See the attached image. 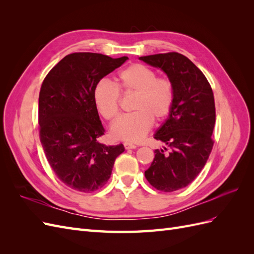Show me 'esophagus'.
Returning a JSON list of instances; mask_svg holds the SVG:
<instances>
[{
  "label": "esophagus",
  "mask_w": 254,
  "mask_h": 254,
  "mask_svg": "<svg viewBox=\"0 0 254 254\" xmlns=\"http://www.w3.org/2000/svg\"><path fill=\"white\" fill-rule=\"evenodd\" d=\"M124 147H125V149H134V148H136V145H134L132 143H129V142H125Z\"/></svg>",
  "instance_id": "obj_1"
}]
</instances>
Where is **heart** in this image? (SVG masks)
Segmentation results:
<instances>
[{
	"mask_svg": "<svg viewBox=\"0 0 254 254\" xmlns=\"http://www.w3.org/2000/svg\"><path fill=\"white\" fill-rule=\"evenodd\" d=\"M119 82L101 79L93 89V102L97 111L107 121L118 117L121 108V90L135 93L133 112L122 115L113 123L111 134L117 140L140 142L153 125L170 117L176 101L173 81L143 64H132L118 75Z\"/></svg>",
	"mask_w": 254,
	"mask_h": 254,
	"instance_id": "b5f03b06",
	"label": "heart"
}]
</instances>
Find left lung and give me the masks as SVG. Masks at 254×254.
<instances>
[{
    "instance_id": "left-lung-1",
    "label": "left lung",
    "mask_w": 254,
    "mask_h": 254,
    "mask_svg": "<svg viewBox=\"0 0 254 254\" xmlns=\"http://www.w3.org/2000/svg\"><path fill=\"white\" fill-rule=\"evenodd\" d=\"M140 59L163 70L175 87L174 109L153 136L171 151L156 149L145 172L150 186L171 193L194 181L209 159L216 120L214 94L204 74L182 54L170 52Z\"/></svg>"
}]
</instances>
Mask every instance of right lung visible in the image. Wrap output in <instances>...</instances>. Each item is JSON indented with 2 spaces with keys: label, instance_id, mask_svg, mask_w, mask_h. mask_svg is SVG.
Segmentation results:
<instances>
[{
  "label": "right lung",
  "instance_id": "1",
  "mask_svg": "<svg viewBox=\"0 0 254 254\" xmlns=\"http://www.w3.org/2000/svg\"><path fill=\"white\" fill-rule=\"evenodd\" d=\"M128 57L68 54L45 76L39 93V135L52 170L66 187L82 193L108 182L123 144L98 142L105 133L93 102L96 82Z\"/></svg>",
  "mask_w": 254,
  "mask_h": 254
}]
</instances>
